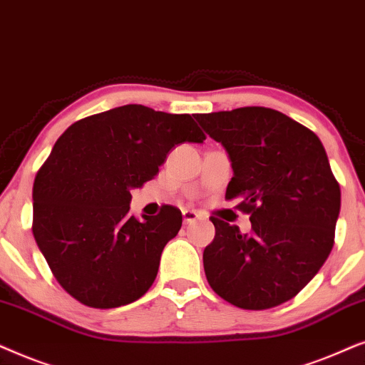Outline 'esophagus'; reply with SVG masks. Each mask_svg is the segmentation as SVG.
<instances>
[{
	"mask_svg": "<svg viewBox=\"0 0 365 365\" xmlns=\"http://www.w3.org/2000/svg\"><path fill=\"white\" fill-rule=\"evenodd\" d=\"M182 215H183V223H185V225H190V223L198 220V213L193 210H183Z\"/></svg>",
	"mask_w": 365,
	"mask_h": 365,
	"instance_id": "34e87169",
	"label": "esophagus"
}]
</instances>
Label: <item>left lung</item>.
Listing matches in <instances>:
<instances>
[{"label": "left lung", "mask_w": 365, "mask_h": 365, "mask_svg": "<svg viewBox=\"0 0 365 365\" xmlns=\"http://www.w3.org/2000/svg\"><path fill=\"white\" fill-rule=\"evenodd\" d=\"M222 143L233 177L225 198L250 213L252 232L210 217L203 250L210 287L247 310L295 297L327 260L341 212V187L317 135L280 111L245 106L195 115Z\"/></svg>", "instance_id": "1"}]
</instances>
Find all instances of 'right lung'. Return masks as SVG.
Wrapping results in <instances>:
<instances>
[{"mask_svg":"<svg viewBox=\"0 0 365 365\" xmlns=\"http://www.w3.org/2000/svg\"><path fill=\"white\" fill-rule=\"evenodd\" d=\"M203 140L190 115L143 105L86 116L56 140L33 185V235L71 297L113 309L152 287L182 212L133 217L132 190L155 178L170 150Z\"/></svg>","mask_w":365,"mask_h":365,"instance_id":"obj_1","label":"right lung"}]
</instances>
